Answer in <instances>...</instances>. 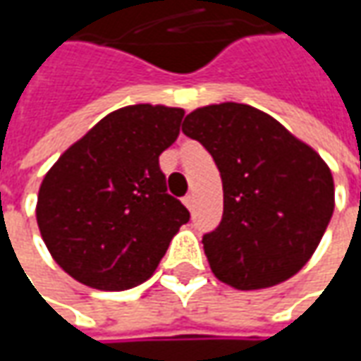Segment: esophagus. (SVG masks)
Listing matches in <instances>:
<instances>
[{"mask_svg": "<svg viewBox=\"0 0 361 361\" xmlns=\"http://www.w3.org/2000/svg\"><path fill=\"white\" fill-rule=\"evenodd\" d=\"M183 202L187 204L188 209H195V202H197V199H195V195H192V192H188L187 197L183 199Z\"/></svg>", "mask_w": 361, "mask_h": 361, "instance_id": "esophagus-1", "label": "esophagus"}]
</instances>
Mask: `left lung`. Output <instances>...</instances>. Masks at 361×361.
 <instances>
[{
	"label": "left lung",
	"mask_w": 361,
	"mask_h": 361,
	"mask_svg": "<svg viewBox=\"0 0 361 361\" xmlns=\"http://www.w3.org/2000/svg\"><path fill=\"white\" fill-rule=\"evenodd\" d=\"M183 132L211 152L223 180V219L202 237L216 279L249 291L293 277L334 215L326 160L273 116L237 102L192 110Z\"/></svg>",
	"instance_id": "1"
}]
</instances>
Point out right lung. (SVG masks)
Wrapping results in <instances>:
<instances>
[{
    "mask_svg": "<svg viewBox=\"0 0 361 361\" xmlns=\"http://www.w3.org/2000/svg\"><path fill=\"white\" fill-rule=\"evenodd\" d=\"M183 116V108L162 104L118 108L46 173L35 219L49 255L70 277L100 291H122L159 267L190 219L166 192L159 166Z\"/></svg>",
    "mask_w": 361,
    "mask_h": 361,
    "instance_id": "right-lung-1",
    "label": "right lung"
}]
</instances>
